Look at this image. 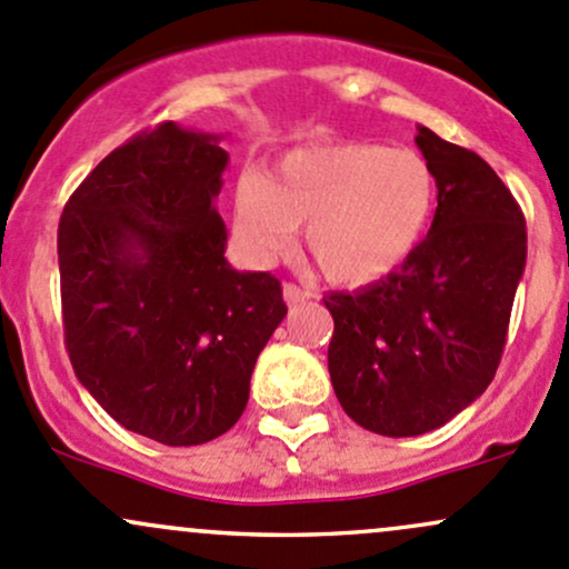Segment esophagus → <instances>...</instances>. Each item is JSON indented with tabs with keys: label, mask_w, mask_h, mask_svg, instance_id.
Returning <instances> with one entry per match:
<instances>
[{
	"label": "esophagus",
	"mask_w": 569,
	"mask_h": 569,
	"mask_svg": "<svg viewBox=\"0 0 569 569\" xmlns=\"http://www.w3.org/2000/svg\"><path fill=\"white\" fill-rule=\"evenodd\" d=\"M283 300H286V305H300L305 300H310V291L300 289L297 283H286L283 286Z\"/></svg>",
	"instance_id": "esophagus-1"
}]
</instances>
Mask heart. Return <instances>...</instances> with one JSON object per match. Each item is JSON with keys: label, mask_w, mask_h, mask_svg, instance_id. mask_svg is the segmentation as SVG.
Returning <instances> with one entry per match:
<instances>
[{"label": "heart", "mask_w": 569, "mask_h": 569, "mask_svg": "<svg viewBox=\"0 0 569 569\" xmlns=\"http://www.w3.org/2000/svg\"><path fill=\"white\" fill-rule=\"evenodd\" d=\"M439 204L433 169L415 149L368 141L297 147L272 174L234 190V234L253 261L305 244L335 283L365 286L395 272L426 239Z\"/></svg>", "instance_id": "1"}]
</instances>
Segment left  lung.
I'll return each instance as SVG.
<instances>
[{
	"label": "left lung",
	"instance_id": "1",
	"mask_svg": "<svg viewBox=\"0 0 569 569\" xmlns=\"http://www.w3.org/2000/svg\"><path fill=\"white\" fill-rule=\"evenodd\" d=\"M415 141L439 182L428 237L387 278L325 297L335 395L392 439L441 428L488 390L526 267L523 212L496 171L422 124Z\"/></svg>",
	"mask_w": 569,
	"mask_h": 569
}]
</instances>
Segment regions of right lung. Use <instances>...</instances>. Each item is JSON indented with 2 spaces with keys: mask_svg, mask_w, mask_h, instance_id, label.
I'll list each match as a JSON object with an SVG mask.
<instances>
[{
  "mask_svg": "<svg viewBox=\"0 0 569 569\" xmlns=\"http://www.w3.org/2000/svg\"><path fill=\"white\" fill-rule=\"evenodd\" d=\"M220 139L177 122L136 136L100 160L59 220L76 376L119 426L169 447L234 426L286 316L272 274L226 261Z\"/></svg>",
  "mask_w": 569,
  "mask_h": 569,
  "instance_id": "right-lung-1",
  "label": "right lung"
}]
</instances>
